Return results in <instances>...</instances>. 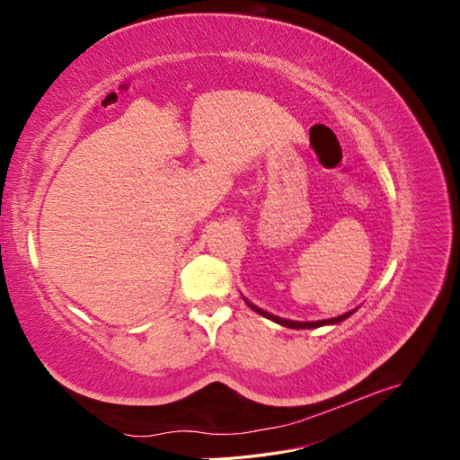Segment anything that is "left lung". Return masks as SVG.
Wrapping results in <instances>:
<instances>
[{
    "label": "left lung",
    "mask_w": 460,
    "mask_h": 460,
    "mask_svg": "<svg viewBox=\"0 0 460 460\" xmlns=\"http://www.w3.org/2000/svg\"><path fill=\"white\" fill-rule=\"evenodd\" d=\"M249 307H252L255 313H259L261 316H264V318H269V320H274V323H278V324H282V326H286V328H296V330H303V328H318V326H324V324H338V323H341V320H345L347 316H351L353 314V311L351 313H345V314H341V316H336V318H328V320H316V323H294V320H286V318H278V316H274V314H270V313H267V311H261L259 307H255V305H252L249 301H245Z\"/></svg>",
    "instance_id": "obj_1"
}]
</instances>
